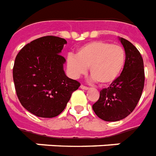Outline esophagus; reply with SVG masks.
<instances>
[{"label": "esophagus", "mask_w": 156, "mask_h": 156, "mask_svg": "<svg viewBox=\"0 0 156 156\" xmlns=\"http://www.w3.org/2000/svg\"><path fill=\"white\" fill-rule=\"evenodd\" d=\"M80 88H81V89H83V90H88V89H89V87H87V86H83V85H81V86H80Z\"/></svg>", "instance_id": "obj_1"}]
</instances>
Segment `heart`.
Masks as SVG:
<instances>
[{
	"label": "heart",
	"instance_id": "heart-1",
	"mask_svg": "<svg viewBox=\"0 0 156 156\" xmlns=\"http://www.w3.org/2000/svg\"><path fill=\"white\" fill-rule=\"evenodd\" d=\"M126 60V52L120 45L95 41L80 46L76 56L68 55L66 65L70 76L74 78L84 75L86 68H89L93 80L100 85L106 86L120 76Z\"/></svg>",
	"mask_w": 156,
	"mask_h": 156
}]
</instances>
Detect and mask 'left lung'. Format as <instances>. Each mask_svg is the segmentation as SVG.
<instances>
[{"instance_id":"8db88e82","label":"left lung","mask_w":156,"mask_h":156,"mask_svg":"<svg viewBox=\"0 0 156 156\" xmlns=\"http://www.w3.org/2000/svg\"><path fill=\"white\" fill-rule=\"evenodd\" d=\"M126 60L120 76L108 88L100 91L92 105L95 115L105 121H118L128 116L138 104L145 84L144 62L140 51L129 41L120 38Z\"/></svg>"}]
</instances>
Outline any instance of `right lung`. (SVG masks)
Returning <instances> with one entry per match:
<instances>
[{
	"instance_id": "obj_1",
	"label": "right lung",
	"mask_w": 156,
	"mask_h": 156,
	"mask_svg": "<svg viewBox=\"0 0 156 156\" xmlns=\"http://www.w3.org/2000/svg\"><path fill=\"white\" fill-rule=\"evenodd\" d=\"M65 44L66 41L61 37L43 36L25 45L16 57V95L22 106L36 116H57L80 86L65 74L66 59L61 55Z\"/></svg>"
}]
</instances>
